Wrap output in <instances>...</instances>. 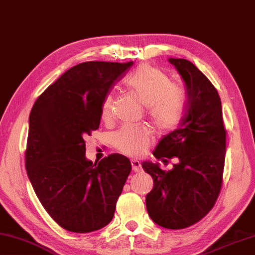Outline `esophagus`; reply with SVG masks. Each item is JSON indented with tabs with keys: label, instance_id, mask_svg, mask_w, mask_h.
I'll list each match as a JSON object with an SVG mask.
<instances>
[{
	"label": "esophagus",
	"instance_id": "obj_1",
	"mask_svg": "<svg viewBox=\"0 0 255 255\" xmlns=\"http://www.w3.org/2000/svg\"><path fill=\"white\" fill-rule=\"evenodd\" d=\"M131 167L133 172H139L141 170V164L138 160H131Z\"/></svg>",
	"mask_w": 255,
	"mask_h": 255
}]
</instances>
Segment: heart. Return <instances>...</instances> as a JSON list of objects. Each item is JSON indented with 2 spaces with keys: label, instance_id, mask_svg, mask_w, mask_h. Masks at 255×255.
Here are the masks:
<instances>
[{
  "label": "heart",
  "instance_id": "heart-1",
  "mask_svg": "<svg viewBox=\"0 0 255 255\" xmlns=\"http://www.w3.org/2000/svg\"><path fill=\"white\" fill-rule=\"evenodd\" d=\"M126 86L148 108L154 126L162 132L176 129L184 115V96L181 89L171 84V79L160 68L141 64L129 75ZM114 98L104 97L101 115L111 117ZM152 141L150 130L144 127H123L113 133V146L124 154L139 157L146 152Z\"/></svg>",
  "mask_w": 255,
  "mask_h": 255
}]
</instances>
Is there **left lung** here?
<instances>
[{"label":"left lung","mask_w":255,"mask_h":255,"mask_svg":"<svg viewBox=\"0 0 255 255\" xmlns=\"http://www.w3.org/2000/svg\"><path fill=\"white\" fill-rule=\"evenodd\" d=\"M186 85V113L180 127L161 138L153 151L158 160L177 157L169 171L142 162L153 179L147 194L149 217L158 226L179 230L192 226L213 208L222 187L227 130L221 99L206 75L183 58H169Z\"/></svg>","instance_id":"8db88e82"}]
</instances>
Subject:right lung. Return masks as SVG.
Returning <instances> with one entry per match:
<instances>
[{
    "instance_id": "right-lung-1",
    "label": "right lung",
    "mask_w": 255,
    "mask_h": 255,
    "mask_svg": "<svg viewBox=\"0 0 255 255\" xmlns=\"http://www.w3.org/2000/svg\"><path fill=\"white\" fill-rule=\"evenodd\" d=\"M132 64H78L39 95L29 114L27 176L45 210L67 231H96L114 218L130 160L112 153L93 164L84 138L98 129L104 97Z\"/></svg>"
}]
</instances>
